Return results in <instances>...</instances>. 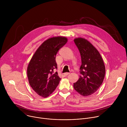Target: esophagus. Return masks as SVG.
Segmentation results:
<instances>
[{
  "instance_id": "34e87169",
  "label": "esophagus",
  "mask_w": 127,
  "mask_h": 127,
  "mask_svg": "<svg viewBox=\"0 0 127 127\" xmlns=\"http://www.w3.org/2000/svg\"><path fill=\"white\" fill-rule=\"evenodd\" d=\"M69 74H70L69 73H68V72H66V73H64V76H67V75H69Z\"/></svg>"
}]
</instances>
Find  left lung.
<instances>
[{"instance_id":"left-lung-1","label":"left lung","mask_w":127,"mask_h":127,"mask_svg":"<svg viewBox=\"0 0 127 127\" xmlns=\"http://www.w3.org/2000/svg\"><path fill=\"white\" fill-rule=\"evenodd\" d=\"M81 56V75L73 84L76 91L83 96L94 94L101 85L105 68L98 50L88 40L82 38L74 40Z\"/></svg>"}]
</instances>
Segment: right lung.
Instances as JSON below:
<instances>
[{
    "label": "right lung",
    "instance_id": "obj_1",
    "mask_svg": "<svg viewBox=\"0 0 127 127\" xmlns=\"http://www.w3.org/2000/svg\"><path fill=\"white\" fill-rule=\"evenodd\" d=\"M65 37H54L44 41L36 50L27 68L30 85L40 96L47 97L55 90L61 78L57 72L56 56L67 42Z\"/></svg>",
    "mask_w": 127,
    "mask_h": 127
}]
</instances>
